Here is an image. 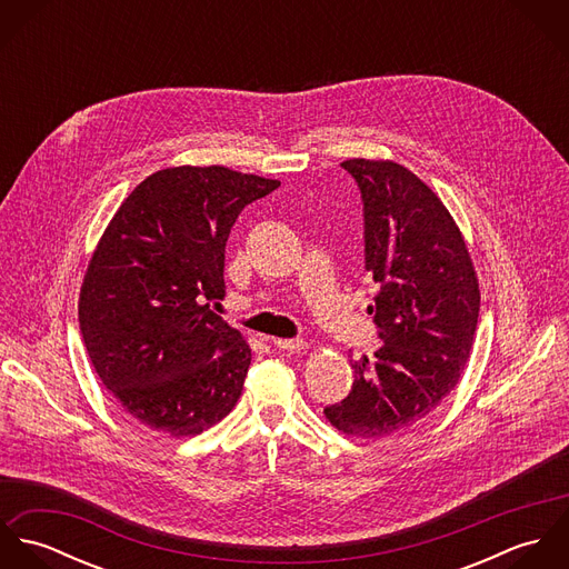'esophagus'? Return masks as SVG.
I'll list each match as a JSON object with an SVG mask.
<instances>
[{
    "label": "esophagus",
    "instance_id": "34e87169",
    "mask_svg": "<svg viewBox=\"0 0 569 569\" xmlns=\"http://www.w3.org/2000/svg\"><path fill=\"white\" fill-rule=\"evenodd\" d=\"M273 346L280 350H305L307 341L305 339H273Z\"/></svg>",
    "mask_w": 569,
    "mask_h": 569
}]
</instances>
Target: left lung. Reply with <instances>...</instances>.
<instances>
[{"label":"left lung","mask_w":569,"mask_h":569,"mask_svg":"<svg viewBox=\"0 0 569 569\" xmlns=\"http://www.w3.org/2000/svg\"><path fill=\"white\" fill-rule=\"evenodd\" d=\"M363 203L366 271L379 289L368 307L383 346L350 359V395L326 418L357 438L401 433L427 418L467 366L480 289L465 239L442 201L406 166L341 163Z\"/></svg>","instance_id":"left-lung-1"}]
</instances>
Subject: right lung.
<instances>
[{"label": "right lung", "mask_w": 569, "mask_h": 569, "mask_svg": "<svg viewBox=\"0 0 569 569\" xmlns=\"http://www.w3.org/2000/svg\"><path fill=\"white\" fill-rule=\"evenodd\" d=\"M278 186L226 166L166 168L104 230L82 280V341L100 381L142 425L197 436L237 406L251 350L210 305L226 296L232 226Z\"/></svg>", "instance_id": "right-lung-1"}]
</instances>
